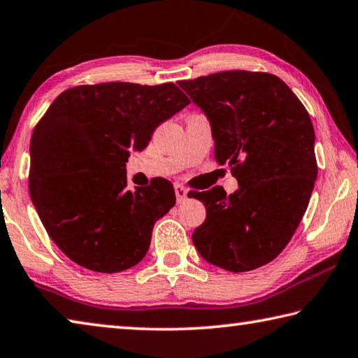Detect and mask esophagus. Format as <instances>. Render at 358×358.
<instances>
[{
	"mask_svg": "<svg viewBox=\"0 0 358 358\" xmlns=\"http://www.w3.org/2000/svg\"><path fill=\"white\" fill-rule=\"evenodd\" d=\"M174 192H176V198H178V203H184L187 199V189L180 184H174Z\"/></svg>",
	"mask_w": 358,
	"mask_h": 358,
	"instance_id": "obj_1",
	"label": "esophagus"
}]
</instances>
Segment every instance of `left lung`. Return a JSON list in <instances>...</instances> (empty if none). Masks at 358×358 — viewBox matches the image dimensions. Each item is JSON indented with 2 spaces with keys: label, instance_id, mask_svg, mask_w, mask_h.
<instances>
[{
  "label": "left lung",
  "instance_id": "obj_1",
  "mask_svg": "<svg viewBox=\"0 0 358 358\" xmlns=\"http://www.w3.org/2000/svg\"><path fill=\"white\" fill-rule=\"evenodd\" d=\"M209 117L215 159L239 189L190 192L206 206L192 234L203 258L229 272L273 261L308 208L317 178L315 129L303 103L277 75L224 71L180 80Z\"/></svg>",
  "mask_w": 358,
  "mask_h": 358
}]
</instances>
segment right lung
Wrapping results in <instances>:
<instances>
[{
    "label": "right lung",
    "instance_id": "right-lung-1",
    "mask_svg": "<svg viewBox=\"0 0 358 358\" xmlns=\"http://www.w3.org/2000/svg\"><path fill=\"white\" fill-rule=\"evenodd\" d=\"M189 103L174 83L125 81L75 86L53 100L31 136L29 195L69 259L115 273L144 258L176 195L166 179L130 190L125 162Z\"/></svg>",
    "mask_w": 358,
    "mask_h": 358
}]
</instances>
